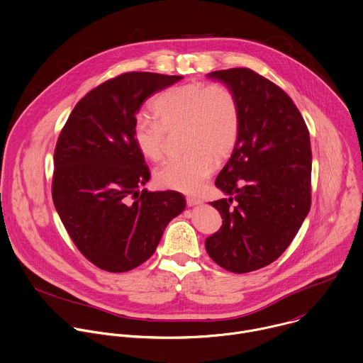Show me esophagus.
I'll return each instance as SVG.
<instances>
[{
	"mask_svg": "<svg viewBox=\"0 0 363 363\" xmlns=\"http://www.w3.org/2000/svg\"><path fill=\"white\" fill-rule=\"evenodd\" d=\"M186 200H187V206H189V207H194V206L203 204V200L199 199V197H187Z\"/></svg>",
	"mask_w": 363,
	"mask_h": 363,
	"instance_id": "esophagus-1",
	"label": "esophagus"
}]
</instances>
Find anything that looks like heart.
<instances>
[{
    "instance_id": "obj_1",
    "label": "heart",
    "mask_w": 363,
    "mask_h": 363,
    "mask_svg": "<svg viewBox=\"0 0 363 363\" xmlns=\"http://www.w3.org/2000/svg\"><path fill=\"white\" fill-rule=\"evenodd\" d=\"M157 118H138L133 139L139 152L159 162L166 152L167 132L183 129V152L187 153L156 170L160 187L197 193L216 169L227 159L240 135V109L233 92L223 85L191 82L173 86L153 101Z\"/></svg>"
}]
</instances>
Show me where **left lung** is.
<instances>
[{"label": "left lung", "mask_w": 363, "mask_h": 363, "mask_svg": "<svg viewBox=\"0 0 363 363\" xmlns=\"http://www.w3.org/2000/svg\"><path fill=\"white\" fill-rule=\"evenodd\" d=\"M207 77L235 96L240 135L216 179L228 199L211 203L223 225L206 240V250L220 267L244 274L275 261L308 216L309 133L291 98L254 71L233 68Z\"/></svg>", "instance_id": "left-lung-1"}]
</instances>
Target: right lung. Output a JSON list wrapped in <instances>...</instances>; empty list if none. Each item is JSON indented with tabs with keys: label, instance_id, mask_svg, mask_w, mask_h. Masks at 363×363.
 I'll return each instance as SVG.
<instances>
[{
	"label": "right lung",
	"instance_id": "obj_1",
	"mask_svg": "<svg viewBox=\"0 0 363 363\" xmlns=\"http://www.w3.org/2000/svg\"><path fill=\"white\" fill-rule=\"evenodd\" d=\"M182 78L150 72L113 78L77 104L60 135L54 204L78 250L105 271L143 264L186 208L177 191L139 190L150 173L133 139L143 102Z\"/></svg>",
	"mask_w": 363,
	"mask_h": 363
}]
</instances>
